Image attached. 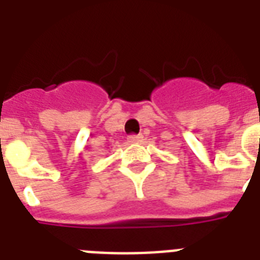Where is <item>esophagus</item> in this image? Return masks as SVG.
Returning <instances> with one entry per match:
<instances>
[{"label": "esophagus", "mask_w": 260, "mask_h": 260, "mask_svg": "<svg viewBox=\"0 0 260 260\" xmlns=\"http://www.w3.org/2000/svg\"><path fill=\"white\" fill-rule=\"evenodd\" d=\"M143 140L142 135H131L128 136V142L129 143H140Z\"/></svg>", "instance_id": "esophagus-1"}]
</instances>
